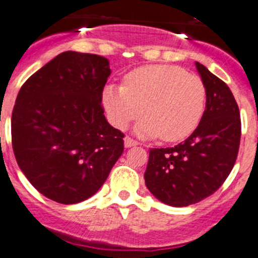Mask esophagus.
<instances>
[{"instance_id": "esophagus-1", "label": "esophagus", "mask_w": 258, "mask_h": 258, "mask_svg": "<svg viewBox=\"0 0 258 258\" xmlns=\"http://www.w3.org/2000/svg\"><path fill=\"white\" fill-rule=\"evenodd\" d=\"M124 141V148H131V146H136L139 145V143L136 140H134V139L128 138V136H126V138L123 139Z\"/></svg>"}]
</instances>
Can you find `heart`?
<instances>
[{
  "label": "heart",
  "instance_id": "b5f03b06",
  "mask_svg": "<svg viewBox=\"0 0 258 258\" xmlns=\"http://www.w3.org/2000/svg\"><path fill=\"white\" fill-rule=\"evenodd\" d=\"M109 122L123 130L144 113L135 131L146 138L178 141L197 128L206 106V87L198 76L180 67L149 66L135 69L123 85L109 83L103 90Z\"/></svg>",
  "mask_w": 258,
  "mask_h": 258
}]
</instances>
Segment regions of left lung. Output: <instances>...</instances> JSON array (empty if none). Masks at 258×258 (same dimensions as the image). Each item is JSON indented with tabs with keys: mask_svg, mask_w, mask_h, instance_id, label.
Masks as SVG:
<instances>
[{
	"mask_svg": "<svg viewBox=\"0 0 258 258\" xmlns=\"http://www.w3.org/2000/svg\"><path fill=\"white\" fill-rule=\"evenodd\" d=\"M206 87V109L198 127L173 148L152 149L145 185L162 203L186 207L219 189L233 169L240 143V114L230 89L196 61Z\"/></svg>",
	"mask_w": 258,
	"mask_h": 258,
	"instance_id": "left-lung-1",
	"label": "left lung"
}]
</instances>
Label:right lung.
Returning <instances> with one entry per match:
<instances>
[{
	"label": "right lung",
	"mask_w": 258,
	"mask_h": 258,
	"mask_svg": "<svg viewBox=\"0 0 258 258\" xmlns=\"http://www.w3.org/2000/svg\"><path fill=\"white\" fill-rule=\"evenodd\" d=\"M109 60L66 51L22 86L11 117L16 162L46 198L62 204L89 199L123 153L124 135L101 106Z\"/></svg>",
	"instance_id": "obj_1"
}]
</instances>
